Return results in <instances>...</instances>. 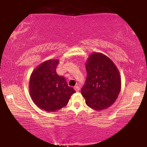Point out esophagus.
Segmentation results:
<instances>
[{
  "label": "esophagus",
  "instance_id": "1",
  "mask_svg": "<svg viewBox=\"0 0 147 147\" xmlns=\"http://www.w3.org/2000/svg\"><path fill=\"white\" fill-rule=\"evenodd\" d=\"M74 89H75V91H79V90H80V88H79V87L78 86H74Z\"/></svg>",
  "mask_w": 147,
  "mask_h": 147
}]
</instances>
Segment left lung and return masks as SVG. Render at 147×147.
<instances>
[{"label":"left lung","instance_id":"left-lung-1","mask_svg":"<svg viewBox=\"0 0 147 147\" xmlns=\"http://www.w3.org/2000/svg\"><path fill=\"white\" fill-rule=\"evenodd\" d=\"M87 78L81 93L89 108L96 111L110 107L121 88L119 69L111 59L100 53H91L86 63Z\"/></svg>","mask_w":147,"mask_h":147}]
</instances>
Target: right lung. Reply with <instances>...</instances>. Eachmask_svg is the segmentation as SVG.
Masks as SVG:
<instances>
[{
	"label": "right lung",
	"instance_id": "add662e5",
	"mask_svg": "<svg viewBox=\"0 0 147 147\" xmlns=\"http://www.w3.org/2000/svg\"><path fill=\"white\" fill-rule=\"evenodd\" d=\"M58 59H50L35 68L30 75L29 93L34 102L41 109L54 112L68 104L74 89L56 73Z\"/></svg>",
	"mask_w": 147,
	"mask_h": 147
}]
</instances>
